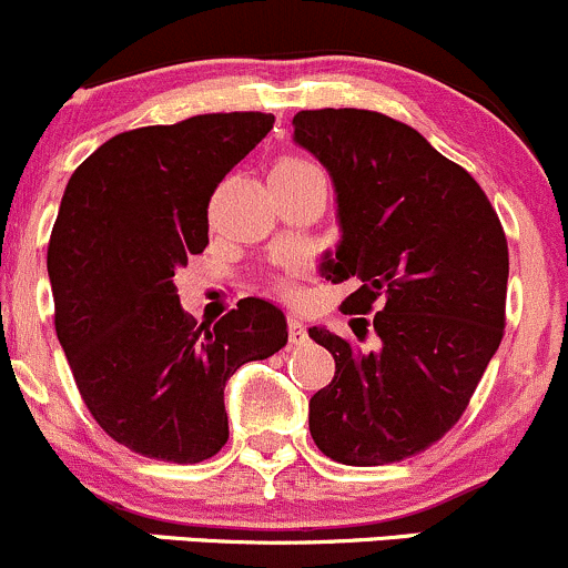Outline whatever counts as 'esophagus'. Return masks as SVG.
<instances>
[{"label":"esophagus","mask_w":568,"mask_h":568,"mask_svg":"<svg viewBox=\"0 0 568 568\" xmlns=\"http://www.w3.org/2000/svg\"><path fill=\"white\" fill-rule=\"evenodd\" d=\"M286 338H290V344H306L308 341V331H306V325H303L301 320H295V316H292V320H286Z\"/></svg>","instance_id":"34e87169"}]
</instances>
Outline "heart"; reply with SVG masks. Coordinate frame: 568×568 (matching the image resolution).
Instances as JSON below:
<instances>
[{
	"label": "heart",
	"mask_w": 568,
	"mask_h": 568,
	"mask_svg": "<svg viewBox=\"0 0 568 568\" xmlns=\"http://www.w3.org/2000/svg\"><path fill=\"white\" fill-rule=\"evenodd\" d=\"M308 173H322V170L316 168V164L306 162V160H297V156H284V160L276 162L271 179H301V175H308ZM271 286L278 292V295H284V297L295 295V286H292L290 276L273 278Z\"/></svg>",
	"instance_id": "heart-1"
}]
</instances>
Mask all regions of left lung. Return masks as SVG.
<instances>
[{
	"label": "left lung",
	"instance_id": "8db88e82",
	"mask_svg": "<svg viewBox=\"0 0 568 568\" xmlns=\"http://www.w3.org/2000/svg\"><path fill=\"white\" fill-rule=\"evenodd\" d=\"M292 124L338 192L344 241L327 278H357L341 308L376 310L352 325L379 338V349L359 352L311 327L335 359L333 382L308 400L311 436L344 466L406 460L455 428L504 338L501 219L471 173L404 121L322 108Z\"/></svg>",
	"mask_w": 568,
	"mask_h": 568
}]
</instances>
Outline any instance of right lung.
Instances as JSON below:
<instances>
[{"instance_id": "obj_1", "label": "right lung", "mask_w": 568, "mask_h": 568, "mask_svg": "<svg viewBox=\"0 0 568 568\" xmlns=\"http://www.w3.org/2000/svg\"><path fill=\"white\" fill-rule=\"evenodd\" d=\"M271 126L235 111L121 132L64 189L48 241L53 325L91 417L132 453L209 460L230 436L224 384L286 344L271 303L243 297L205 327L173 282L209 246L216 186Z\"/></svg>"}]
</instances>
